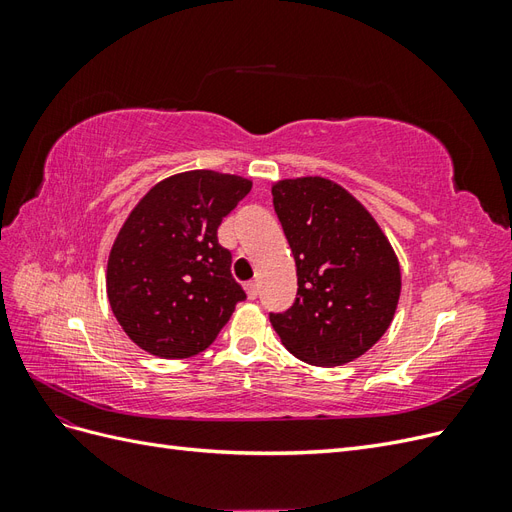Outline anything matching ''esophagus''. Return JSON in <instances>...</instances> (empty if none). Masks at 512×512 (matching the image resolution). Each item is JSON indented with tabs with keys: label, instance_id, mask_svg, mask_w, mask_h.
Listing matches in <instances>:
<instances>
[{
	"label": "esophagus",
	"instance_id": "esophagus-1",
	"mask_svg": "<svg viewBox=\"0 0 512 512\" xmlns=\"http://www.w3.org/2000/svg\"><path fill=\"white\" fill-rule=\"evenodd\" d=\"M245 292H247V299H256L258 297V282H250L245 284Z\"/></svg>",
	"mask_w": 512,
	"mask_h": 512
}]
</instances>
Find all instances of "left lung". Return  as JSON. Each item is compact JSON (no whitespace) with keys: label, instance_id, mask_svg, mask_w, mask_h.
I'll use <instances>...</instances> for the list:
<instances>
[{"label":"left lung","instance_id":"8db88e82","mask_svg":"<svg viewBox=\"0 0 512 512\" xmlns=\"http://www.w3.org/2000/svg\"><path fill=\"white\" fill-rule=\"evenodd\" d=\"M273 207L297 265V299L271 314L297 359L335 367L359 359L391 327L401 271L371 213L324 177L273 183Z\"/></svg>","mask_w":512,"mask_h":512}]
</instances>
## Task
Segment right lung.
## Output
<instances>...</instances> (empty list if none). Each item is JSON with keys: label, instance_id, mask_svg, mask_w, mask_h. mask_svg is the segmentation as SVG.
<instances>
[{"label": "right lung", "instance_id": "right-lung-1", "mask_svg": "<svg viewBox=\"0 0 512 512\" xmlns=\"http://www.w3.org/2000/svg\"><path fill=\"white\" fill-rule=\"evenodd\" d=\"M250 190L239 175L188 170L138 200L106 265L108 303L138 348L188 359L213 344L245 299L218 226Z\"/></svg>", "mask_w": 512, "mask_h": 512}]
</instances>
